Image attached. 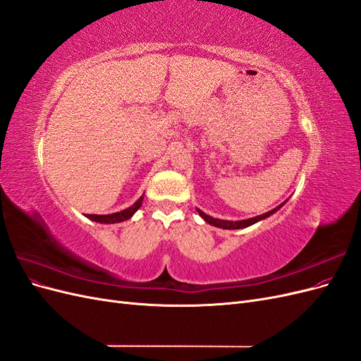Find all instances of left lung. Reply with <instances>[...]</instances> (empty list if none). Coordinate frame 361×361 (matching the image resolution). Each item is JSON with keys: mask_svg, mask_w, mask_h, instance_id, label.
<instances>
[{"mask_svg": "<svg viewBox=\"0 0 361 361\" xmlns=\"http://www.w3.org/2000/svg\"><path fill=\"white\" fill-rule=\"evenodd\" d=\"M283 204H285V203H281L280 206L276 207V209H271L269 212L257 215V216H255V218H248V220H241V221L218 220V218H214V216H211V215H206V214H204L203 211H200V209H197V212L200 214V216L203 218V220H204L206 223H209V224H212V226H215V227H220V228H228V231H233V228H244V227H248V226L255 224V223H257V221H260V220H265V218H268L269 215L277 212Z\"/></svg>", "mask_w": 361, "mask_h": 361, "instance_id": "obj_1", "label": "left lung"}]
</instances>
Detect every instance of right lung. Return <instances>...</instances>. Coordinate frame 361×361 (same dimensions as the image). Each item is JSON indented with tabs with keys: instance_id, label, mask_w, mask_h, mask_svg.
Here are the masks:
<instances>
[{
	"instance_id": "obj_1",
	"label": "right lung",
	"mask_w": 361,
	"mask_h": 361,
	"mask_svg": "<svg viewBox=\"0 0 361 361\" xmlns=\"http://www.w3.org/2000/svg\"><path fill=\"white\" fill-rule=\"evenodd\" d=\"M143 199L145 195H141V197L133 204L126 207V209L120 211V212H114V214H108V215H96V214H89L85 215L87 218H90L92 221H96V223H104V224H114V223H122V221H126L129 220L130 216H133L138 209L141 203H143Z\"/></svg>"
}]
</instances>
